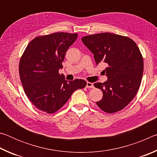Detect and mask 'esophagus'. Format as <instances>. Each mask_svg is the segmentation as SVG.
Returning <instances> with one entry per match:
<instances>
[{"label": "esophagus", "instance_id": "obj_1", "mask_svg": "<svg viewBox=\"0 0 157 157\" xmlns=\"http://www.w3.org/2000/svg\"><path fill=\"white\" fill-rule=\"evenodd\" d=\"M86 88L92 89V88H94V84H93V83H91V82H86Z\"/></svg>", "mask_w": 157, "mask_h": 157}]
</instances>
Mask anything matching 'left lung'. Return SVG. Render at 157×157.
Listing matches in <instances>:
<instances>
[{
    "label": "left lung",
    "instance_id": "8db88e82",
    "mask_svg": "<svg viewBox=\"0 0 157 157\" xmlns=\"http://www.w3.org/2000/svg\"><path fill=\"white\" fill-rule=\"evenodd\" d=\"M84 44L93 54L96 64L105 63L107 80L94 86L102 90V100L96 102L100 109L112 113L123 109L134 99L143 73V59L132 39L104 33L85 36Z\"/></svg>",
    "mask_w": 157,
    "mask_h": 157
}]
</instances>
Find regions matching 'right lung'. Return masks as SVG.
<instances>
[{"mask_svg":"<svg viewBox=\"0 0 157 157\" xmlns=\"http://www.w3.org/2000/svg\"><path fill=\"white\" fill-rule=\"evenodd\" d=\"M78 34L55 33L39 36L26 47L19 62V75L23 89L34 107L47 113L60 109L75 90L86 82L66 81L59 73L68 48Z\"/></svg>","mask_w":157,"mask_h":157,"instance_id":"obj_1","label":"right lung"}]
</instances>
